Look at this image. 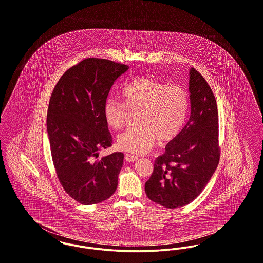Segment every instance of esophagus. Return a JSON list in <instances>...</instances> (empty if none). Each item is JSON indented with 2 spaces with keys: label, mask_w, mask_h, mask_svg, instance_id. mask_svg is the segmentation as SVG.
<instances>
[{
  "label": "esophagus",
  "mask_w": 263,
  "mask_h": 263,
  "mask_svg": "<svg viewBox=\"0 0 263 263\" xmlns=\"http://www.w3.org/2000/svg\"><path fill=\"white\" fill-rule=\"evenodd\" d=\"M125 160H126L127 163H132V162L137 161V156H135V155H132V154H126V155H125Z\"/></svg>",
  "instance_id": "34e87169"
}]
</instances>
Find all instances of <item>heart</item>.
Wrapping results in <instances>:
<instances>
[{
  "label": "heart",
  "mask_w": 263,
  "mask_h": 263,
  "mask_svg": "<svg viewBox=\"0 0 263 263\" xmlns=\"http://www.w3.org/2000/svg\"><path fill=\"white\" fill-rule=\"evenodd\" d=\"M124 103L108 99L104 106L107 125L120 129L126 122L127 109L138 111L137 124L120 135L118 147L129 153L144 154L156 139L169 142L182 130L189 110V95L181 85L166 84L147 77L129 81L121 92Z\"/></svg>",
  "instance_id": "b5f03b06"
}]
</instances>
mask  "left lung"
I'll return each mask as SVG.
<instances>
[{
  "label": "left lung",
  "mask_w": 263,
  "mask_h": 263,
  "mask_svg": "<svg viewBox=\"0 0 263 263\" xmlns=\"http://www.w3.org/2000/svg\"><path fill=\"white\" fill-rule=\"evenodd\" d=\"M189 120L171 140L145 183L149 199L166 208H179L198 196L217 168V103L204 78L190 69Z\"/></svg>",
  "instance_id": "8db88e82"
}]
</instances>
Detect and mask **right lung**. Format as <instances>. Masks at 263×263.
I'll return each mask as SVG.
<instances>
[{"mask_svg":"<svg viewBox=\"0 0 263 263\" xmlns=\"http://www.w3.org/2000/svg\"><path fill=\"white\" fill-rule=\"evenodd\" d=\"M128 68L88 58L68 69L52 92L47 112L52 159L64 190L81 204L102 202L118 186L124 154L97 158L112 142L104 117L106 99Z\"/></svg>","mask_w":263,"mask_h":263,"instance_id":"right-lung-1","label":"right lung"}]
</instances>
